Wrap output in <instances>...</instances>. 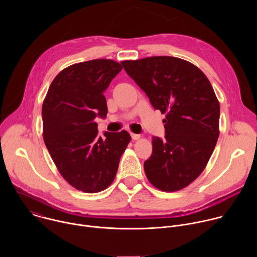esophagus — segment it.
I'll return each mask as SVG.
<instances>
[{"instance_id": "esophagus-1", "label": "esophagus", "mask_w": 257, "mask_h": 257, "mask_svg": "<svg viewBox=\"0 0 257 257\" xmlns=\"http://www.w3.org/2000/svg\"><path fill=\"white\" fill-rule=\"evenodd\" d=\"M131 137H132V139L133 140H138V139H140V135L139 134H134V133H131Z\"/></svg>"}]
</instances>
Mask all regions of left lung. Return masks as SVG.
Masks as SVG:
<instances>
[{
	"mask_svg": "<svg viewBox=\"0 0 257 257\" xmlns=\"http://www.w3.org/2000/svg\"><path fill=\"white\" fill-rule=\"evenodd\" d=\"M121 64L166 114L165 139L153 137V154L143 165L146 177L162 191L185 188L206 167L219 135V102L209 80L195 65L175 57Z\"/></svg>",
	"mask_w": 257,
	"mask_h": 257,
	"instance_id": "left-lung-1",
	"label": "left lung"
}]
</instances>
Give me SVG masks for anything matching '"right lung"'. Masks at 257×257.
<instances>
[{"label": "right lung", "mask_w": 257, "mask_h": 257, "mask_svg": "<svg viewBox=\"0 0 257 257\" xmlns=\"http://www.w3.org/2000/svg\"><path fill=\"white\" fill-rule=\"evenodd\" d=\"M122 65L97 59L71 65L53 80L43 103V135L62 177L86 193L104 190L115 179L130 134L98 135L96 117L105 118L103 95Z\"/></svg>", "instance_id": "1"}]
</instances>
